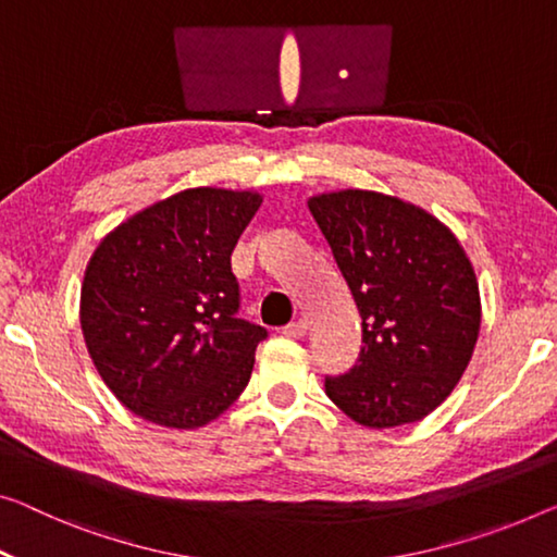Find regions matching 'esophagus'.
Here are the masks:
<instances>
[{
    "mask_svg": "<svg viewBox=\"0 0 557 557\" xmlns=\"http://www.w3.org/2000/svg\"><path fill=\"white\" fill-rule=\"evenodd\" d=\"M285 332L287 337H305V332H307V320H295V322H289V325L282 330Z\"/></svg>",
    "mask_w": 557,
    "mask_h": 557,
    "instance_id": "34e87169",
    "label": "esophagus"
}]
</instances>
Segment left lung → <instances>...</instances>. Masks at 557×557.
<instances>
[{
	"instance_id": "1",
	"label": "left lung",
	"mask_w": 557,
	"mask_h": 557,
	"mask_svg": "<svg viewBox=\"0 0 557 557\" xmlns=\"http://www.w3.org/2000/svg\"><path fill=\"white\" fill-rule=\"evenodd\" d=\"M362 318V347L325 393L364 428L433 412L458 385L480 332L475 270L433 214L370 189L307 199Z\"/></svg>"
}]
</instances>
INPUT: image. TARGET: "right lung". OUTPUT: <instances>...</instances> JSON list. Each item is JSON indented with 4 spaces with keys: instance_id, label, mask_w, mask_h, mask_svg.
Masks as SVG:
<instances>
[{
    "instance_id": "obj_1",
    "label": "right lung",
    "mask_w": 557,
    "mask_h": 557,
    "mask_svg": "<svg viewBox=\"0 0 557 557\" xmlns=\"http://www.w3.org/2000/svg\"><path fill=\"white\" fill-rule=\"evenodd\" d=\"M260 205L252 189H182L124 220L89 257L79 297L87 352L143 420L205 428L250 383L268 330L237 318L230 255Z\"/></svg>"
}]
</instances>
